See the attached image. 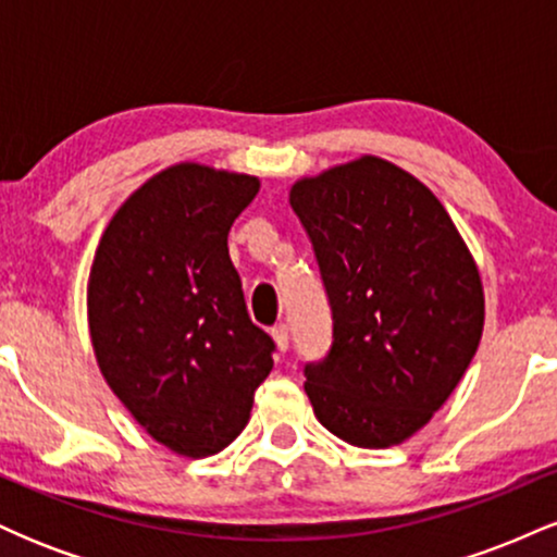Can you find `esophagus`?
I'll return each mask as SVG.
<instances>
[{
	"mask_svg": "<svg viewBox=\"0 0 557 557\" xmlns=\"http://www.w3.org/2000/svg\"><path fill=\"white\" fill-rule=\"evenodd\" d=\"M272 337H274V345H277V348L285 354L287 345H290V330H287V324H285V322L274 324V327H272Z\"/></svg>",
	"mask_w": 557,
	"mask_h": 557,
	"instance_id": "1",
	"label": "esophagus"
}]
</instances>
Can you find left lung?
Returning a JSON list of instances; mask_svg holds the SVG:
<instances>
[{
	"label": "left lung",
	"mask_w": 557,
	"mask_h": 557,
	"mask_svg": "<svg viewBox=\"0 0 557 557\" xmlns=\"http://www.w3.org/2000/svg\"><path fill=\"white\" fill-rule=\"evenodd\" d=\"M290 207L332 306L330 356L306 367L314 417L356 447L406 443L450 398L482 341L476 261L440 198L382 157L300 177Z\"/></svg>",
	"instance_id": "1"
}]
</instances>
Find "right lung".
<instances>
[{
    "label": "right lung",
    "mask_w": 557,
    "mask_h": 557,
    "mask_svg": "<svg viewBox=\"0 0 557 557\" xmlns=\"http://www.w3.org/2000/svg\"><path fill=\"white\" fill-rule=\"evenodd\" d=\"M259 177L177 162L120 203L88 274L99 372L159 445L185 458L227 447L272 372L227 251Z\"/></svg>",
    "instance_id": "add662e5"
}]
</instances>
